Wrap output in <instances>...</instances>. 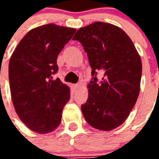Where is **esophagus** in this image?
<instances>
[{
    "instance_id": "esophagus-1",
    "label": "esophagus",
    "mask_w": 159,
    "mask_h": 159,
    "mask_svg": "<svg viewBox=\"0 0 159 159\" xmlns=\"http://www.w3.org/2000/svg\"><path fill=\"white\" fill-rule=\"evenodd\" d=\"M78 86H79V85H78V84L76 83V84H72V85H71V88H72L74 90H76V89L78 88Z\"/></svg>"
}]
</instances>
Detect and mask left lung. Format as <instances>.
Wrapping results in <instances>:
<instances>
[{"label": "left lung", "instance_id": "8db88e82", "mask_svg": "<svg viewBox=\"0 0 159 159\" xmlns=\"http://www.w3.org/2000/svg\"><path fill=\"white\" fill-rule=\"evenodd\" d=\"M73 40L83 45L92 68L89 98L81 109L94 129L110 131L127 119L139 96L141 59L133 42L119 27L94 22L80 28ZM103 74L98 82L97 74Z\"/></svg>", "mask_w": 159, "mask_h": 159}]
</instances>
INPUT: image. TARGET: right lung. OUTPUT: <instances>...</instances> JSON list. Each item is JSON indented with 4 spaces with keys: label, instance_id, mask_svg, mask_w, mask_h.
Masks as SVG:
<instances>
[{
    "label": "right lung",
    "instance_id": "right-lung-1",
    "mask_svg": "<svg viewBox=\"0 0 159 159\" xmlns=\"http://www.w3.org/2000/svg\"><path fill=\"white\" fill-rule=\"evenodd\" d=\"M76 29L48 24L30 30L9 61L13 107L19 117L34 132L47 134L58 128L70 89L59 79L57 57Z\"/></svg>",
    "mask_w": 159,
    "mask_h": 159
}]
</instances>
